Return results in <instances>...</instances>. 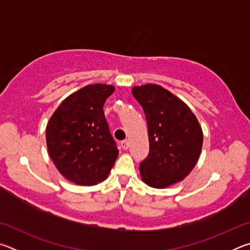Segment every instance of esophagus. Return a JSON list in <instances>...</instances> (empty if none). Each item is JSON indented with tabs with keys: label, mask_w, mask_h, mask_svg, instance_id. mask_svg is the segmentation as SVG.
I'll return each mask as SVG.
<instances>
[{
	"label": "esophagus",
	"mask_w": 250,
	"mask_h": 250,
	"mask_svg": "<svg viewBox=\"0 0 250 250\" xmlns=\"http://www.w3.org/2000/svg\"><path fill=\"white\" fill-rule=\"evenodd\" d=\"M121 146L124 150H128L129 149V141L128 140H124L121 142Z\"/></svg>",
	"instance_id": "esophagus-1"
}]
</instances>
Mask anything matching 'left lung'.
Here are the masks:
<instances>
[{
	"mask_svg": "<svg viewBox=\"0 0 250 250\" xmlns=\"http://www.w3.org/2000/svg\"><path fill=\"white\" fill-rule=\"evenodd\" d=\"M132 95L143 108L150 151L140 164L145 183L164 188L184 180L201 154L203 131L183 101L159 84L133 87Z\"/></svg>",
	"mask_w": 250,
	"mask_h": 250,
	"instance_id": "1",
	"label": "left lung"
}]
</instances>
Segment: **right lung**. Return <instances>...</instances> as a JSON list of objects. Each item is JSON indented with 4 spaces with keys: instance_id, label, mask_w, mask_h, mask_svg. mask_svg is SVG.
<instances>
[{
    "instance_id": "right-lung-1",
    "label": "right lung",
    "mask_w": 250,
    "mask_h": 250,
    "mask_svg": "<svg viewBox=\"0 0 250 250\" xmlns=\"http://www.w3.org/2000/svg\"><path fill=\"white\" fill-rule=\"evenodd\" d=\"M113 91L110 84H88L67 97L46 126L50 159L75 184L95 185L107 179L119 154L104 112Z\"/></svg>"
}]
</instances>
